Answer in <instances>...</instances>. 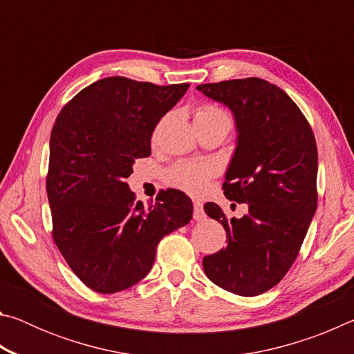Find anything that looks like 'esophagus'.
<instances>
[{"label": "esophagus", "instance_id": "1", "mask_svg": "<svg viewBox=\"0 0 354 354\" xmlns=\"http://www.w3.org/2000/svg\"><path fill=\"white\" fill-rule=\"evenodd\" d=\"M194 218L195 220H205L206 218L205 209H203V205L200 201L194 203Z\"/></svg>", "mask_w": 354, "mask_h": 354}]
</instances>
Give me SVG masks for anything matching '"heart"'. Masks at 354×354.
<instances>
[{"label": "heart", "instance_id": "heart-1", "mask_svg": "<svg viewBox=\"0 0 354 354\" xmlns=\"http://www.w3.org/2000/svg\"><path fill=\"white\" fill-rule=\"evenodd\" d=\"M164 120L156 127L153 140H158V136L162 128ZM195 124H227L231 127V120L225 111L214 104H201L195 111ZM217 173V167L207 162H179L170 170V181L176 187L189 194H200L206 189L209 178Z\"/></svg>", "mask_w": 354, "mask_h": 354}]
</instances>
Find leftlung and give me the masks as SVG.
I'll list each match as a JSON object with an SVG mask.
<instances>
[{
  "label": "left lung",
  "instance_id": "8db88e82",
  "mask_svg": "<svg viewBox=\"0 0 354 354\" xmlns=\"http://www.w3.org/2000/svg\"><path fill=\"white\" fill-rule=\"evenodd\" d=\"M196 88L234 115L237 147L223 190L248 205L242 218H227L218 205L206 203L205 212L225 227L227 243L205 256L203 268L221 289L261 295L289 272L315 214V137L289 95L268 81L247 77Z\"/></svg>",
  "mask_w": 354,
  "mask_h": 354
}]
</instances>
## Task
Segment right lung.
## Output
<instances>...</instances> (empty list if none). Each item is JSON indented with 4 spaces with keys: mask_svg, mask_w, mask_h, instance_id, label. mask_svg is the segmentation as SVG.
Instances as JSON below:
<instances>
[{
    "mask_svg": "<svg viewBox=\"0 0 354 354\" xmlns=\"http://www.w3.org/2000/svg\"><path fill=\"white\" fill-rule=\"evenodd\" d=\"M187 88L104 77L82 88L56 118L46 176L53 239L95 292L139 283L151 270L160 239L192 220L194 205L181 190L143 206L127 183L136 159L151 154L156 124Z\"/></svg>",
    "mask_w": 354,
    "mask_h": 354,
    "instance_id": "obj_1",
    "label": "right lung"
}]
</instances>
